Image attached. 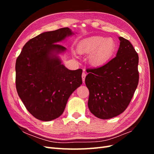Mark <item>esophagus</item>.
<instances>
[{"label":"esophagus","instance_id":"esophagus-1","mask_svg":"<svg viewBox=\"0 0 154 154\" xmlns=\"http://www.w3.org/2000/svg\"><path fill=\"white\" fill-rule=\"evenodd\" d=\"M82 80H83V82L84 83V82H85V76H86V73L83 72L82 73Z\"/></svg>","mask_w":154,"mask_h":154}]
</instances>
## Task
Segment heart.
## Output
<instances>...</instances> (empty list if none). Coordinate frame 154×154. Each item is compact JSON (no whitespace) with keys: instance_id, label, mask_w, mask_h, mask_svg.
Segmentation results:
<instances>
[{"instance_id":"b5f03b06","label":"heart","mask_w":154,"mask_h":154,"mask_svg":"<svg viewBox=\"0 0 154 154\" xmlns=\"http://www.w3.org/2000/svg\"><path fill=\"white\" fill-rule=\"evenodd\" d=\"M116 42L112 38L94 36L79 42L77 49L82 54H92L93 63L101 64L108 60L115 52Z\"/></svg>"}]
</instances>
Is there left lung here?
<instances>
[{"label":"left lung","instance_id":"1","mask_svg":"<svg viewBox=\"0 0 154 154\" xmlns=\"http://www.w3.org/2000/svg\"><path fill=\"white\" fill-rule=\"evenodd\" d=\"M119 39L120 45L116 57L103 66L87 69L88 109L102 119L123 112L139 82L138 54L128 40L121 36Z\"/></svg>","mask_w":154,"mask_h":154}]
</instances>
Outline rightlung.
<instances>
[{
    "label": "right lung",
    "mask_w": 154,
    "mask_h": 154,
    "mask_svg": "<svg viewBox=\"0 0 154 154\" xmlns=\"http://www.w3.org/2000/svg\"><path fill=\"white\" fill-rule=\"evenodd\" d=\"M72 34L68 27L44 32L27 42L17 58V93L39 120L60 117L70 96L82 84V69L69 70L57 56L66 50L58 43Z\"/></svg>",
    "instance_id": "right-lung-1"
}]
</instances>
